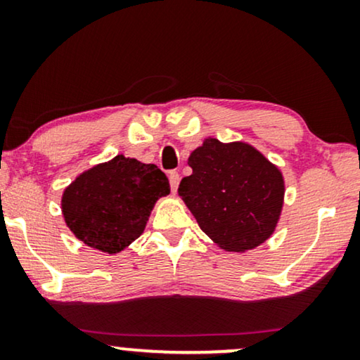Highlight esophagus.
<instances>
[{
  "instance_id": "obj_1",
  "label": "esophagus",
  "mask_w": 360,
  "mask_h": 360,
  "mask_svg": "<svg viewBox=\"0 0 360 360\" xmlns=\"http://www.w3.org/2000/svg\"><path fill=\"white\" fill-rule=\"evenodd\" d=\"M169 180H170V188H172V193H176V188H179V184H180V175L179 172H170L169 174Z\"/></svg>"
}]
</instances>
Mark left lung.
Segmentation results:
<instances>
[{"label":"left lung","instance_id":"left-lung-1","mask_svg":"<svg viewBox=\"0 0 360 360\" xmlns=\"http://www.w3.org/2000/svg\"><path fill=\"white\" fill-rule=\"evenodd\" d=\"M193 170L179 195L201 231L228 252L264 244L277 228L285 180L280 169L248 142L206 137L191 152Z\"/></svg>","mask_w":360,"mask_h":360}]
</instances>
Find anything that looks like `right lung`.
<instances>
[{
    "mask_svg": "<svg viewBox=\"0 0 360 360\" xmlns=\"http://www.w3.org/2000/svg\"><path fill=\"white\" fill-rule=\"evenodd\" d=\"M169 193L159 167L120 154L82 172L63 190L62 214L83 244L117 254L144 233L157 200Z\"/></svg>",
    "mask_w": 360,
    "mask_h": 360,
    "instance_id": "right-lung-1",
    "label": "right lung"
}]
</instances>
